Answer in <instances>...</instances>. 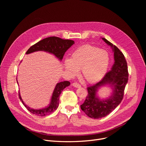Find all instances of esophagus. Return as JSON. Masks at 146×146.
<instances>
[{
    "label": "esophagus",
    "instance_id": "1",
    "mask_svg": "<svg viewBox=\"0 0 146 146\" xmlns=\"http://www.w3.org/2000/svg\"><path fill=\"white\" fill-rule=\"evenodd\" d=\"M72 86H73V87H74V88H80V87H81V86L79 85V84H78V83H73L72 84Z\"/></svg>",
    "mask_w": 146,
    "mask_h": 146
}]
</instances>
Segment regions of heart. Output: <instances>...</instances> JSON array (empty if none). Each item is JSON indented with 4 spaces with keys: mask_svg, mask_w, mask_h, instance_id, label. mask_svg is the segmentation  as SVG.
<instances>
[{
    "mask_svg": "<svg viewBox=\"0 0 146 146\" xmlns=\"http://www.w3.org/2000/svg\"><path fill=\"white\" fill-rule=\"evenodd\" d=\"M110 56L105 50L90 45H85L73 52L70 58L64 60L66 70L72 76L81 69L83 79L89 83L100 80L108 70Z\"/></svg>",
    "mask_w": 146,
    "mask_h": 146,
    "instance_id": "b5f03b06",
    "label": "heart"
}]
</instances>
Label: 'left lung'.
Returning a JSON list of instances; mask_svg holds the SVG:
<instances>
[{
	"label": "left lung",
	"mask_w": 146,
	"mask_h": 146,
	"mask_svg": "<svg viewBox=\"0 0 146 146\" xmlns=\"http://www.w3.org/2000/svg\"><path fill=\"white\" fill-rule=\"evenodd\" d=\"M102 39L112 48L114 63L100 82L88 88V95L80 105L82 110L89 117L94 119L106 117L119 105L128 80L127 63L124 54L115 45L104 38ZM105 86L111 88V95L108 98L101 99L97 95L98 90Z\"/></svg>",
	"instance_id": "obj_1"
}]
</instances>
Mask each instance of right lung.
I'll use <instances>...</instances> for the list:
<instances>
[{
	"instance_id": "obj_1",
	"label": "right lung",
	"mask_w": 146,
	"mask_h": 146,
	"mask_svg": "<svg viewBox=\"0 0 146 146\" xmlns=\"http://www.w3.org/2000/svg\"><path fill=\"white\" fill-rule=\"evenodd\" d=\"M74 44V41L70 40H63L56 36H51L44 38V39L38 42L34 45L31 46L27 51V54L33 53L36 51H45L54 56L60 61H61L63 58L65 52ZM18 84V82L17 81ZM70 85V82L64 81L57 83L53 90L50 104L47 106L41 109H33L30 108L24 102L19 92L20 100L22 102L27 109L32 113L39 117H44L48 115L57 110L59 105L60 95L62 92L64 88Z\"/></svg>"
}]
</instances>
